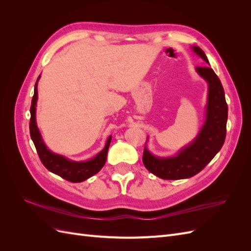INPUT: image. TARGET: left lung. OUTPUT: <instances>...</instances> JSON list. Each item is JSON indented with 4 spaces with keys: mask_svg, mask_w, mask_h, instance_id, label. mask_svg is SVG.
Listing matches in <instances>:
<instances>
[{
    "mask_svg": "<svg viewBox=\"0 0 251 251\" xmlns=\"http://www.w3.org/2000/svg\"><path fill=\"white\" fill-rule=\"evenodd\" d=\"M192 50L209 65L201 48L193 46ZM196 71L208 85L206 115L199 134L172 157H157L149 151L147 142L144 146V166L155 176L164 180L186 179L200 173L221 150L225 141L228 108L222 83L210 67H197Z\"/></svg>",
    "mask_w": 251,
    "mask_h": 251,
    "instance_id": "8db88e82",
    "label": "left lung"
}]
</instances>
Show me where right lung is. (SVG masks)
Listing matches in <instances>:
<instances>
[{
    "instance_id": "add662e5",
    "label": "right lung",
    "mask_w": 251,
    "mask_h": 251,
    "mask_svg": "<svg viewBox=\"0 0 251 251\" xmlns=\"http://www.w3.org/2000/svg\"><path fill=\"white\" fill-rule=\"evenodd\" d=\"M40 77H37L35 86H34V94L31 101V108H30V136L34 143L35 149L42 163L45 165L48 171L57 175L68 181L77 183V182H82L90 177L94 176L95 174L100 172L102 166L107 161L108 150L112 140V136H109V138L105 142V146L101 151H100L95 157L87 161H73L70 159L66 158L63 155H58L51 151L46 144H45L42 135L40 133L39 127L36 125V101H37V82L40 80Z\"/></svg>"
}]
</instances>
